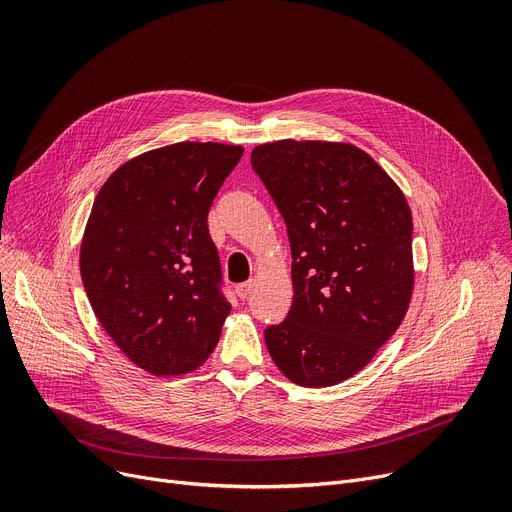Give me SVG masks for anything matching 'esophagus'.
Masks as SVG:
<instances>
[{
    "mask_svg": "<svg viewBox=\"0 0 512 512\" xmlns=\"http://www.w3.org/2000/svg\"><path fill=\"white\" fill-rule=\"evenodd\" d=\"M251 290H253V282H242V284H238L236 286V297L240 299V301H245L249 294H251Z\"/></svg>",
    "mask_w": 512,
    "mask_h": 512,
    "instance_id": "34e87169",
    "label": "esophagus"
}]
</instances>
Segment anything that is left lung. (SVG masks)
Wrapping results in <instances>:
<instances>
[{"instance_id":"1","label":"left lung","mask_w":512,"mask_h":512,"mask_svg":"<svg viewBox=\"0 0 512 512\" xmlns=\"http://www.w3.org/2000/svg\"><path fill=\"white\" fill-rule=\"evenodd\" d=\"M286 222L292 307L265 330L276 367L305 388L359 373L398 330L413 288V215L405 193L363 149L276 141L251 153Z\"/></svg>"}]
</instances>
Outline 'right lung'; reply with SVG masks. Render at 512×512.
Wrapping results in <instances>:
<instances>
[{"label": "right lung", "mask_w": 512, "mask_h": 512, "mask_svg": "<svg viewBox=\"0 0 512 512\" xmlns=\"http://www.w3.org/2000/svg\"><path fill=\"white\" fill-rule=\"evenodd\" d=\"M240 145L174 143L128 159L103 182L80 242V276L103 330L157 378L199 369L230 303L209 207Z\"/></svg>", "instance_id": "1"}]
</instances>
